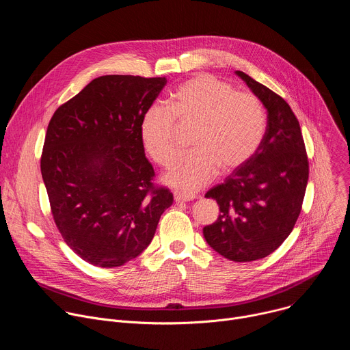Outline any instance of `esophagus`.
<instances>
[{"instance_id":"1","label":"esophagus","mask_w":350,"mask_h":350,"mask_svg":"<svg viewBox=\"0 0 350 350\" xmlns=\"http://www.w3.org/2000/svg\"><path fill=\"white\" fill-rule=\"evenodd\" d=\"M196 198L195 193H187V192H174V201L177 204L180 202H189V201H193V199Z\"/></svg>"}]
</instances>
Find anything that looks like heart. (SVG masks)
<instances>
[{
  "mask_svg": "<svg viewBox=\"0 0 350 350\" xmlns=\"http://www.w3.org/2000/svg\"><path fill=\"white\" fill-rule=\"evenodd\" d=\"M266 124V111L255 94L234 91L227 81L199 75L170 95L167 108H149L139 133L149 157L167 167L178 155V127H193V149L163 180L170 187L195 191L212 181L220 167L232 172L251 159L265 138Z\"/></svg>",
  "mask_w": 350,
  "mask_h": 350,
  "instance_id": "b5f03b06",
  "label": "heart"
}]
</instances>
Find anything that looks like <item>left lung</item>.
Listing matches in <instances>:
<instances>
[{"label": "left lung", "instance_id": "obj_1", "mask_svg": "<svg viewBox=\"0 0 350 350\" xmlns=\"http://www.w3.org/2000/svg\"><path fill=\"white\" fill-rule=\"evenodd\" d=\"M267 111L265 138L243 166L206 192L220 209L206 242L232 262H254L286 239L302 209L309 162L301 126L284 98L237 70Z\"/></svg>", "mask_w": 350, "mask_h": 350}]
</instances>
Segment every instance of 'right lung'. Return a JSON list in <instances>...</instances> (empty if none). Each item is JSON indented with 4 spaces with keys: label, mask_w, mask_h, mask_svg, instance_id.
<instances>
[{
    "label": "right lung",
    "mask_w": 350,
    "mask_h": 350,
    "mask_svg": "<svg viewBox=\"0 0 350 350\" xmlns=\"http://www.w3.org/2000/svg\"><path fill=\"white\" fill-rule=\"evenodd\" d=\"M166 77L108 75L90 81L49 120L41 176L55 224L83 260L119 267L151 243L173 193L155 187L141 120Z\"/></svg>",
    "instance_id": "obj_1"
}]
</instances>
